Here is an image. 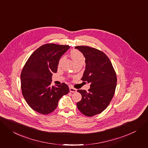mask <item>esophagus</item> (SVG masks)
Here are the masks:
<instances>
[{"label":"esophagus","instance_id":"esophagus-1","mask_svg":"<svg viewBox=\"0 0 148 148\" xmlns=\"http://www.w3.org/2000/svg\"><path fill=\"white\" fill-rule=\"evenodd\" d=\"M70 92H76L77 91V90L74 88H73V87H70Z\"/></svg>","mask_w":148,"mask_h":148}]
</instances>
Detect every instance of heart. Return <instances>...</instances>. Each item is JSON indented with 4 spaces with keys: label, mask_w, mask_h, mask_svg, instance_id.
<instances>
[{
    "label": "heart",
    "mask_w": 148,
    "mask_h": 148,
    "mask_svg": "<svg viewBox=\"0 0 148 148\" xmlns=\"http://www.w3.org/2000/svg\"><path fill=\"white\" fill-rule=\"evenodd\" d=\"M70 56H71V58L73 59L75 64L84 62L85 58H84L83 54L82 52H80L78 51H77V50L72 51L70 53ZM62 60H63V58L62 57L60 58V60L59 61V63H58L59 65H61Z\"/></svg>",
    "instance_id": "b5f03b06"
}]
</instances>
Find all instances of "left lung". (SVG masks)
I'll return each instance as SVG.
<instances>
[{"label":"left lung","mask_w":148,"mask_h":148,"mask_svg":"<svg viewBox=\"0 0 148 148\" xmlns=\"http://www.w3.org/2000/svg\"><path fill=\"white\" fill-rule=\"evenodd\" d=\"M75 48L82 52L86 58L82 79L90 83L88 92L77 90L82 99L77 106L84 115L91 117L101 113L110 103L116 87V74L110 60L103 52L87 46Z\"/></svg>","instance_id":"8db88e82"}]
</instances>
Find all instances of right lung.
I'll use <instances>...</instances> for the list:
<instances>
[{"label":"right lung","mask_w":148,"mask_h":148,"mask_svg":"<svg viewBox=\"0 0 148 148\" xmlns=\"http://www.w3.org/2000/svg\"><path fill=\"white\" fill-rule=\"evenodd\" d=\"M69 45L47 44L36 49L28 58L21 75V90L26 103L35 111L48 114L57 107L59 100L70 92L62 83L51 86L53 73H57L61 56Z\"/></svg>","instance_id":"obj_1"}]
</instances>
